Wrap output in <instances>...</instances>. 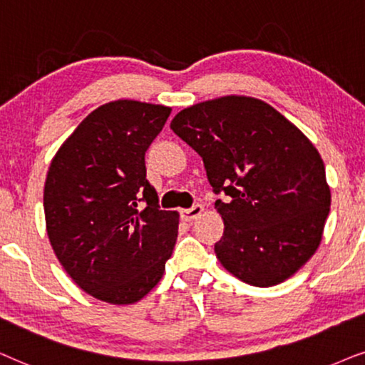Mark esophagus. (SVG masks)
Wrapping results in <instances>:
<instances>
[{
    "label": "esophagus",
    "mask_w": 365,
    "mask_h": 365,
    "mask_svg": "<svg viewBox=\"0 0 365 365\" xmlns=\"http://www.w3.org/2000/svg\"><path fill=\"white\" fill-rule=\"evenodd\" d=\"M203 213V207L202 205H193L192 208H187V210H182L180 212V215H182V220L185 222H192L195 220V218H198Z\"/></svg>",
    "instance_id": "esophagus-1"
}]
</instances>
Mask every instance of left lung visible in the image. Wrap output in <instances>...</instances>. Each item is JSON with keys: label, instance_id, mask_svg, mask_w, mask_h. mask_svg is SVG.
I'll return each mask as SVG.
<instances>
[{"label": "left lung", "instance_id": "1", "mask_svg": "<svg viewBox=\"0 0 365 365\" xmlns=\"http://www.w3.org/2000/svg\"><path fill=\"white\" fill-rule=\"evenodd\" d=\"M170 128L200 155L223 235V269L245 284L272 287L302 269L319 249L330 210L324 160L274 106L227 95L175 115Z\"/></svg>", "mask_w": 365, "mask_h": 365}]
</instances>
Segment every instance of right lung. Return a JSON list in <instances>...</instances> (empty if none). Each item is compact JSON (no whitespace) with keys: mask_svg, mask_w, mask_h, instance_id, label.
<instances>
[{"mask_svg":"<svg viewBox=\"0 0 365 365\" xmlns=\"http://www.w3.org/2000/svg\"><path fill=\"white\" fill-rule=\"evenodd\" d=\"M170 113L137 100L101 105L48 168L43 207L51 249L78 287L103 302H138L172 257L180 215L160 210L145 167Z\"/></svg>","mask_w":365,"mask_h":365,"instance_id":"add662e5","label":"right lung"}]
</instances>
